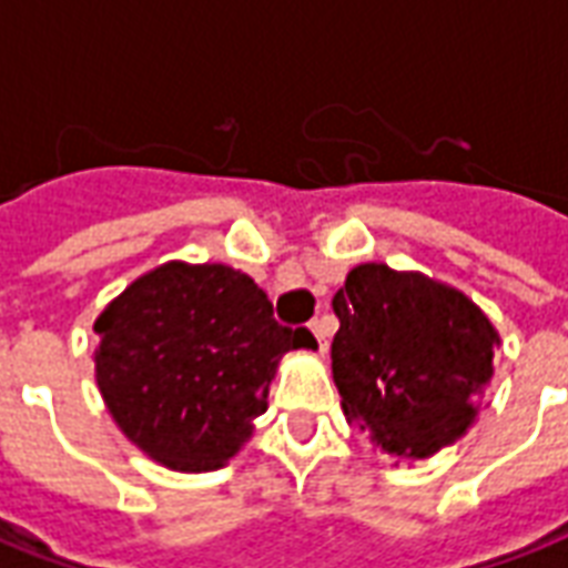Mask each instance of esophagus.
<instances>
[{"label":"esophagus","mask_w":568,"mask_h":568,"mask_svg":"<svg viewBox=\"0 0 568 568\" xmlns=\"http://www.w3.org/2000/svg\"><path fill=\"white\" fill-rule=\"evenodd\" d=\"M310 332H313V337H316V349H320V356L328 349V341H325V325H322L320 320L310 322Z\"/></svg>","instance_id":"34e87169"}]
</instances>
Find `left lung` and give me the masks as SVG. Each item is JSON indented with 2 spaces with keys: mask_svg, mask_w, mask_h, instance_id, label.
I'll return each mask as SVG.
<instances>
[{
  "mask_svg": "<svg viewBox=\"0 0 568 568\" xmlns=\"http://www.w3.org/2000/svg\"><path fill=\"white\" fill-rule=\"evenodd\" d=\"M332 374L346 419L398 459L463 438L493 381L499 332L459 288L358 264L332 301Z\"/></svg>",
  "mask_w": 568,
  "mask_h": 568,
  "instance_id": "1",
  "label": "left lung"
}]
</instances>
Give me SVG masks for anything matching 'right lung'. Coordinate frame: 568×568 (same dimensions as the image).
Returning <instances> with one entry per match:
<instances>
[{"label":"right lung","instance_id":"1","mask_svg":"<svg viewBox=\"0 0 568 568\" xmlns=\"http://www.w3.org/2000/svg\"><path fill=\"white\" fill-rule=\"evenodd\" d=\"M97 386L118 428L175 471H212L267 410L280 358L313 337L285 328L252 276L170 261L93 322Z\"/></svg>","mask_w":568,"mask_h":568}]
</instances>
